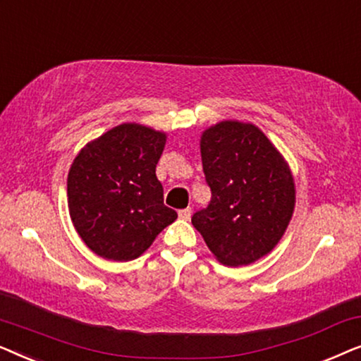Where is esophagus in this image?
Segmentation results:
<instances>
[{
	"mask_svg": "<svg viewBox=\"0 0 361 361\" xmlns=\"http://www.w3.org/2000/svg\"><path fill=\"white\" fill-rule=\"evenodd\" d=\"M190 215H192V210H190V209H182V210H179V219H180V220L189 221V220H190Z\"/></svg>",
	"mask_w": 361,
	"mask_h": 361,
	"instance_id": "obj_1",
	"label": "esophagus"
}]
</instances>
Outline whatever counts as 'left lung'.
Segmentation results:
<instances>
[{
  "mask_svg": "<svg viewBox=\"0 0 361 361\" xmlns=\"http://www.w3.org/2000/svg\"><path fill=\"white\" fill-rule=\"evenodd\" d=\"M200 154L212 200L192 225L220 263H255L278 245L293 216L288 162L258 126L231 120L202 133Z\"/></svg>",
  "mask_w": 361,
  "mask_h": 361,
  "instance_id": "left-lung-1",
  "label": "left lung"
}]
</instances>
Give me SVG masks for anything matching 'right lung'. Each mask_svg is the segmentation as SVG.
Instances as JSON below:
<instances>
[{"label": "right lung", "instance_id": "obj_1", "mask_svg": "<svg viewBox=\"0 0 361 361\" xmlns=\"http://www.w3.org/2000/svg\"><path fill=\"white\" fill-rule=\"evenodd\" d=\"M166 133L123 123L88 142L67 177L68 212L77 233L93 253L131 261L177 219L164 205L156 164Z\"/></svg>", "mask_w": 361, "mask_h": 361}]
</instances>
